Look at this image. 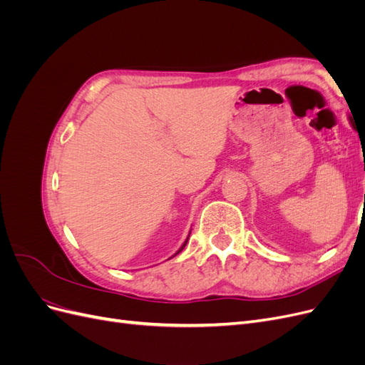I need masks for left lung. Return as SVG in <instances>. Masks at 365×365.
Returning <instances> with one entry per match:
<instances>
[{"label": "left lung", "mask_w": 365, "mask_h": 365, "mask_svg": "<svg viewBox=\"0 0 365 365\" xmlns=\"http://www.w3.org/2000/svg\"><path fill=\"white\" fill-rule=\"evenodd\" d=\"M350 118V123H351V126H353V121H351V117H349Z\"/></svg>", "instance_id": "1"}]
</instances>
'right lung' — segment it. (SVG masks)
Returning <instances> with one entry per match:
<instances>
[{
    "label": "right lung",
    "instance_id": "right-lung-1",
    "mask_svg": "<svg viewBox=\"0 0 365 365\" xmlns=\"http://www.w3.org/2000/svg\"><path fill=\"white\" fill-rule=\"evenodd\" d=\"M189 236H190V235H189ZM187 240H189V237H187ZM187 240H185V242H184V244H182V247H181V248H180V250H178V251H176V254H180V252H181V251H182V250H184V247H185V244H187ZM176 254H175V256H176Z\"/></svg>",
    "mask_w": 365,
    "mask_h": 365
}]
</instances>
